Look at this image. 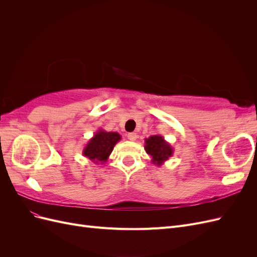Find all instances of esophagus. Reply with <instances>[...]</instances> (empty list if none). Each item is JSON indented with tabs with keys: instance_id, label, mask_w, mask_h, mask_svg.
<instances>
[{
	"instance_id": "obj_1",
	"label": "esophagus",
	"mask_w": 257,
	"mask_h": 257,
	"mask_svg": "<svg viewBox=\"0 0 257 257\" xmlns=\"http://www.w3.org/2000/svg\"><path fill=\"white\" fill-rule=\"evenodd\" d=\"M127 138L130 139L131 142H135L137 139V134L136 133H128L127 134Z\"/></svg>"
}]
</instances>
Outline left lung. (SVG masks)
Segmentation results:
<instances>
[{
  "label": "left lung",
  "mask_w": 257,
  "mask_h": 257,
  "mask_svg": "<svg viewBox=\"0 0 257 257\" xmlns=\"http://www.w3.org/2000/svg\"><path fill=\"white\" fill-rule=\"evenodd\" d=\"M145 150L150 155L154 165L161 166L173 157L174 148L161 135H152L145 139Z\"/></svg>",
  "instance_id": "obj_1"
}]
</instances>
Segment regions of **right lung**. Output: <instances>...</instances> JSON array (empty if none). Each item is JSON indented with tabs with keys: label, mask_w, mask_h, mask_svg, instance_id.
I'll list each match as a JSON object with an SVG mask.
<instances>
[{
	"label": "right lung",
	"mask_w": 257,
	"mask_h": 257,
	"mask_svg": "<svg viewBox=\"0 0 257 257\" xmlns=\"http://www.w3.org/2000/svg\"><path fill=\"white\" fill-rule=\"evenodd\" d=\"M120 141L121 135L119 133L106 132L100 128L89 139L88 144L83 148L82 154L94 164H104L109 158L116 143Z\"/></svg>",
	"instance_id": "1"
}]
</instances>
